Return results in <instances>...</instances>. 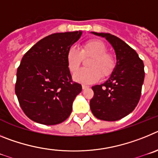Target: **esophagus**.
<instances>
[{
	"instance_id": "obj_1",
	"label": "esophagus",
	"mask_w": 158,
	"mask_h": 158,
	"mask_svg": "<svg viewBox=\"0 0 158 158\" xmlns=\"http://www.w3.org/2000/svg\"><path fill=\"white\" fill-rule=\"evenodd\" d=\"M88 88H89V86L85 85H82V89H88Z\"/></svg>"
}]
</instances>
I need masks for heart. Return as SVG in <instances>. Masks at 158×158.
<instances>
[{"label":"heart","mask_w":158,"mask_h":158,"mask_svg":"<svg viewBox=\"0 0 158 158\" xmlns=\"http://www.w3.org/2000/svg\"><path fill=\"white\" fill-rule=\"evenodd\" d=\"M104 43L98 40H89L83 43L80 50L72 47L66 54V63L70 72L78 70L83 58H92L88 62V69H82L74 74V80L81 84L98 81L101 77H107L115 69L116 62L112 54L107 53Z\"/></svg>","instance_id":"obj_1"}]
</instances>
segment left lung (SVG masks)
Returning <instances> with one entry per match:
<instances>
[{
  "instance_id": "8db88e82",
  "label": "left lung",
  "mask_w": 158,
  "mask_h": 158,
  "mask_svg": "<svg viewBox=\"0 0 158 158\" xmlns=\"http://www.w3.org/2000/svg\"><path fill=\"white\" fill-rule=\"evenodd\" d=\"M92 33L111 43L116 54V65L104 84L92 87L94 96L90 108L99 119L118 120L132 112L140 100L144 64L136 51L119 38L109 33Z\"/></svg>"
}]
</instances>
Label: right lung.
<instances>
[{"label": "right lung", "mask_w": 158, "mask_h": 158, "mask_svg": "<svg viewBox=\"0 0 158 158\" xmlns=\"http://www.w3.org/2000/svg\"><path fill=\"white\" fill-rule=\"evenodd\" d=\"M81 34L72 31L50 35L22 58L15 93L22 110L31 120L55 125L71 114L73 102L82 87L72 81L66 54Z\"/></svg>", "instance_id": "add662e5"}]
</instances>
